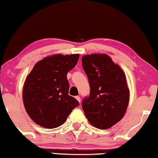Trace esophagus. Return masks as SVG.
<instances>
[{"label":"esophagus","instance_id":"esophagus-1","mask_svg":"<svg viewBox=\"0 0 158 158\" xmlns=\"http://www.w3.org/2000/svg\"><path fill=\"white\" fill-rule=\"evenodd\" d=\"M75 98H76V99H77V101H79V103H80V101H81V98H80V97H79V96H76Z\"/></svg>","mask_w":158,"mask_h":158}]
</instances>
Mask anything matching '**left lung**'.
<instances>
[{
  "instance_id": "1",
  "label": "left lung",
  "mask_w": 158,
  "mask_h": 158,
  "mask_svg": "<svg viewBox=\"0 0 158 158\" xmlns=\"http://www.w3.org/2000/svg\"><path fill=\"white\" fill-rule=\"evenodd\" d=\"M81 62L90 87L81 103L84 112L94 127L109 128L123 119L128 106L125 73L106 54L85 55Z\"/></svg>"
}]
</instances>
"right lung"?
<instances>
[{
  "instance_id": "add662e5",
  "label": "right lung",
  "mask_w": 158,
  "mask_h": 158,
  "mask_svg": "<svg viewBox=\"0 0 158 158\" xmlns=\"http://www.w3.org/2000/svg\"><path fill=\"white\" fill-rule=\"evenodd\" d=\"M79 54H57L38 62L26 77L24 106L32 120L52 129L63 125L75 107L77 99L69 95L67 73L77 65Z\"/></svg>"
}]
</instances>
